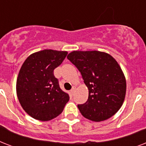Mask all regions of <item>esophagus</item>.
Wrapping results in <instances>:
<instances>
[{
  "label": "esophagus",
  "mask_w": 146,
  "mask_h": 146,
  "mask_svg": "<svg viewBox=\"0 0 146 146\" xmlns=\"http://www.w3.org/2000/svg\"><path fill=\"white\" fill-rule=\"evenodd\" d=\"M75 91H76V87L73 86V88H72V89H71V90H70V92L72 94H73V93H74V92H75Z\"/></svg>",
  "instance_id": "34e87169"
}]
</instances>
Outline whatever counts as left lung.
Wrapping results in <instances>:
<instances>
[{
    "mask_svg": "<svg viewBox=\"0 0 146 146\" xmlns=\"http://www.w3.org/2000/svg\"><path fill=\"white\" fill-rule=\"evenodd\" d=\"M82 74L89 98L78 108L84 117L100 122L117 112L124 102L127 82L117 61L108 53L73 50L67 55Z\"/></svg>",
    "mask_w": 146,
    "mask_h": 146,
    "instance_id": "1",
    "label": "left lung"
}]
</instances>
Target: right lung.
<instances>
[{
    "mask_svg": "<svg viewBox=\"0 0 146 146\" xmlns=\"http://www.w3.org/2000/svg\"><path fill=\"white\" fill-rule=\"evenodd\" d=\"M67 51L45 49L30 54L22 65L17 80V95L23 110L35 120L57 117L68 102L69 95L60 89L54 70Z\"/></svg>",
    "mask_w": 146,
    "mask_h": 146,
    "instance_id": "1",
    "label": "right lung"
}]
</instances>
